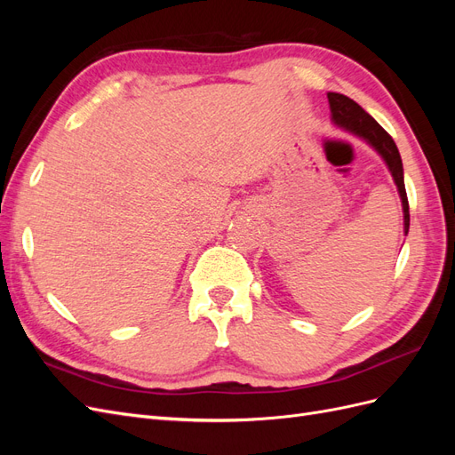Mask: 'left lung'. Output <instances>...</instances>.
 <instances>
[{
  "mask_svg": "<svg viewBox=\"0 0 455 455\" xmlns=\"http://www.w3.org/2000/svg\"><path fill=\"white\" fill-rule=\"evenodd\" d=\"M328 102H330V109H332V119L336 125L351 131L356 136H363L368 144H371L379 151V156L385 159V163H387V167L395 178V184L398 188V194H401V199H403L404 233H408L410 209H408V197H406L404 176H403V161L395 140L391 139V134L385 131L374 117L368 116L359 104L351 100L349 96L339 94V92H328Z\"/></svg>",
  "mask_w": 455,
  "mask_h": 455,
  "instance_id": "1",
  "label": "left lung"
}]
</instances>
